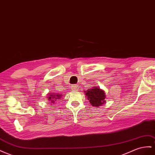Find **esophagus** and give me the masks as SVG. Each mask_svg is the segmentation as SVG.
Here are the masks:
<instances>
[{"label":"esophagus","mask_w":155,"mask_h":155,"mask_svg":"<svg viewBox=\"0 0 155 155\" xmlns=\"http://www.w3.org/2000/svg\"><path fill=\"white\" fill-rule=\"evenodd\" d=\"M72 90L74 91H78V89H79V86L78 85H74L72 86Z\"/></svg>","instance_id":"34e87169"}]
</instances>
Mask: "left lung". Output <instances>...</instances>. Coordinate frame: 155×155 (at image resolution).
Wrapping results in <instances>:
<instances>
[{
    "label": "left lung",
    "mask_w": 155,
    "mask_h": 155,
    "mask_svg": "<svg viewBox=\"0 0 155 155\" xmlns=\"http://www.w3.org/2000/svg\"><path fill=\"white\" fill-rule=\"evenodd\" d=\"M85 92V96L93 106L98 107L106 102V94L104 91L100 89V87H93L89 89Z\"/></svg>",
    "instance_id": "1"
}]
</instances>
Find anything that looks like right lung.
<instances>
[{"label": "right lung", "mask_w": 155, "mask_h": 155, "mask_svg": "<svg viewBox=\"0 0 155 155\" xmlns=\"http://www.w3.org/2000/svg\"><path fill=\"white\" fill-rule=\"evenodd\" d=\"M62 97V94H55V93H51V94H49L48 98V100H49V102H50V103L54 104L55 101L56 100L58 99V98H61Z\"/></svg>", "instance_id": "add662e5"}]
</instances>
